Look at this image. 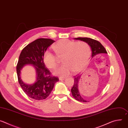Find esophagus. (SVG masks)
Returning <instances> with one entry per match:
<instances>
[{"instance_id":"obj_1","label":"esophagus","mask_w":128,"mask_h":128,"mask_svg":"<svg viewBox=\"0 0 128 128\" xmlns=\"http://www.w3.org/2000/svg\"><path fill=\"white\" fill-rule=\"evenodd\" d=\"M59 78L60 80H64L65 78H63V77H59Z\"/></svg>"}]
</instances>
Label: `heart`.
<instances>
[{"label":"heart","instance_id":"heart-1","mask_svg":"<svg viewBox=\"0 0 128 128\" xmlns=\"http://www.w3.org/2000/svg\"><path fill=\"white\" fill-rule=\"evenodd\" d=\"M52 48L58 56H64V64L54 72V75L61 76H68L71 71L74 72L81 71L87 64L91 54L90 46L84 42L63 39L54 44ZM43 59L48 68L54 69L58 66L57 57L48 50L44 52Z\"/></svg>","mask_w":128,"mask_h":128}]
</instances>
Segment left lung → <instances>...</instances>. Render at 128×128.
<instances>
[{"instance_id":"1","label":"left lung","mask_w":128,"mask_h":128,"mask_svg":"<svg viewBox=\"0 0 128 128\" xmlns=\"http://www.w3.org/2000/svg\"><path fill=\"white\" fill-rule=\"evenodd\" d=\"M74 39L84 42L90 46L92 50V55H91L92 58L96 57L100 54H107L105 48L100 42L96 40L88 38H74ZM78 75V76L76 75V76H74V85L71 90L72 95L76 100L80 102H86L88 101L84 99L79 92L78 84L80 76L79 74Z\"/></svg>"}]
</instances>
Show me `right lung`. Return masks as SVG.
<instances>
[{"label":"right lung","mask_w":128,"mask_h":128,"mask_svg":"<svg viewBox=\"0 0 128 128\" xmlns=\"http://www.w3.org/2000/svg\"><path fill=\"white\" fill-rule=\"evenodd\" d=\"M54 42L49 38H38L26 46L22 50L16 65L18 82L25 93L36 100L46 99L51 93L54 84L59 80L58 77L51 75L44 62V54ZM26 64L34 66L36 72V80L32 85H27L22 80L20 70Z\"/></svg>","instance_id":"right-lung-1"}]
</instances>
